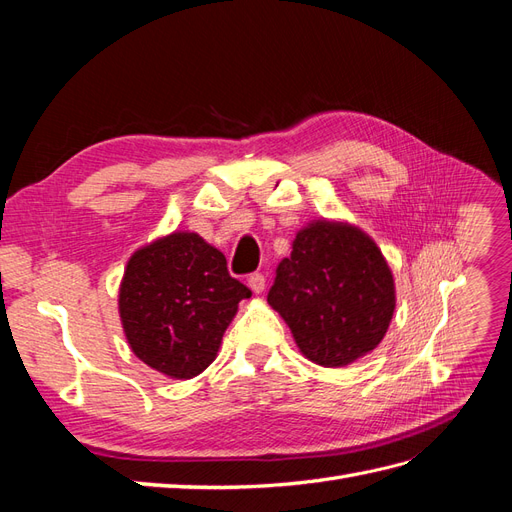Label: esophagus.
Wrapping results in <instances>:
<instances>
[{
  "label": "esophagus",
  "mask_w": 512,
  "mask_h": 512,
  "mask_svg": "<svg viewBox=\"0 0 512 512\" xmlns=\"http://www.w3.org/2000/svg\"><path fill=\"white\" fill-rule=\"evenodd\" d=\"M265 275L262 273H252L250 277H247V286L252 288V292H256V294H260L262 290H265Z\"/></svg>",
  "instance_id": "34e87169"
}]
</instances>
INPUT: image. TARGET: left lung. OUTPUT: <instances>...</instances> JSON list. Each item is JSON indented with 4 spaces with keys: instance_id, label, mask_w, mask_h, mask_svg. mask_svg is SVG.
Instances as JSON below:
<instances>
[{
    "instance_id": "left-lung-1",
    "label": "left lung",
    "mask_w": 512,
    "mask_h": 512,
    "mask_svg": "<svg viewBox=\"0 0 512 512\" xmlns=\"http://www.w3.org/2000/svg\"><path fill=\"white\" fill-rule=\"evenodd\" d=\"M312 363L344 367L374 350L395 312V282L361 228L316 220L297 232L267 297Z\"/></svg>"
}]
</instances>
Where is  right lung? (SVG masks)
<instances>
[{"label":"right lung","mask_w":512,"mask_h":512,"mask_svg":"<svg viewBox=\"0 0 512 512\" xmlns=\"http://www.w3.org/2000/svg\"><path fill=\"white\" fill-rule=\"evenodd\" d=\"M250 297L220 250L177 230L130 256L119 316L138 359L168 378L190 380L215 361L239 301Z\"/></svg>","instance_id":"right-lung-1"}]
</instances>
